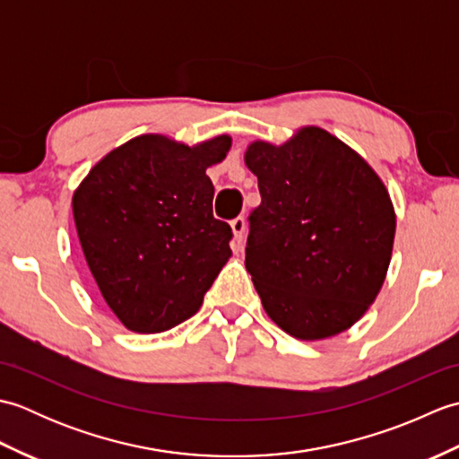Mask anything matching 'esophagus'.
Segmentation results:
<instances>
[{
  "mask_svg": "<svg viewBox=\"0 0 459 459\" xmlns=\"http://www.w3.org/2000/svg\"><path fill=\"white\" fill-rule=\"evenodd\" d=\"M230 229H232V235H235V248L238 250L242 247V235H245V229H247L245 219H242V217L232 219Z\"/></svg>",
  "mask_w": 459,
  "mask_h": 459,
  "instance_id": "esophagus-1",
  "label": "esophagus"
}]
</instances>
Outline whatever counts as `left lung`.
Returning a JSON list of instances; mask_svg holds the SVG:
<instances>
[{
  "mask_svg": "<svg viewBox=\"0 0 459 459\" xmlns=\"http://www.w3.org/2000/svg\"><path fill=\"white\" fill-rule=\"evenodd\" d=\"M262 203L250 214L247 270L268 317L319 341L355 325L391 264L396 214L375 169L317 126L284 143L252 142Z\"/></svg>",
  "mask_w": 459,
  "mask_h": 459,
  "instance_id": "left-lung-1",
  "label": "left lung"
}]
</instances>
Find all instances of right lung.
<instances>
[{
  "mask_svg": "<svg viewBox=\"0 0 459 459\" xmlns=\"http://www.w3.org/2000/svg\"><path fill=\"white\" fill-rule=\"evenodd\" d=\"M230 143L227 134L195 145L143 134L106 153L76 187L86 264L126 329L160 333L197 314L232 256L207 175Z\"/></svg>",
  "mask_w": 459,
  "mask_h": 459,
  "instance_id": "obj_1",
  "label": "right lung"
}]
</instances>
